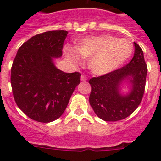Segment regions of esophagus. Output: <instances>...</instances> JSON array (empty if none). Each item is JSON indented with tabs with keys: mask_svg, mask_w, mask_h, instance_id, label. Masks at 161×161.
Instances as JSON below:
<instances>
[{
	"mask_svg": "<svg viewBox=\"0 0 161 161\" xmlns=\"http://www.w3.org/2000/svg\"><path fill=\"white\" fill-rule=\"evenodd\" d=\"M80 80L81 81H86L87 80V76H85V75H81V76H80Z\"/></svg>",
	"mask_w": 161,
	"mask_h": 161,
	"instance_id": "1",
	"label": "esophagus"
}]
</instances>
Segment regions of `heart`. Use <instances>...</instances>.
<instances>
[{
  "label": "heart",
  "instance_id": "1",
  "mask_svg": "<svg viewBox=\"0 0 161 161\" xmlns=\"http://www.w3.org/2000/svg\"><path fill=\"white\" fill-rule=\"evenodd\" d=\"M133 45L125 38L110 35L84 38L78 42L76 49H65L67 57L75 64H79L82 57L89 59V67L97 75H106L117 70L130 57Z\"/></svg>",
  "mask_w": 161,
  "mask_h": 161
}]
</instances>
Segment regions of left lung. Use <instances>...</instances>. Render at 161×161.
Segmentation results:
<instances>
[{
    "label": "left lung",
    "instance_id": "8db88e82",
    "mask_svg": "<svg viewBox=\"0 0 161 161\" xmlns=\"http://www.w3.org/2000/svg\"><path fill=\"white\" fill-rule=\"evenodd\" d=\"M130 63L110 73L89 80L91 93L89 103L98 117L106 122L126 119L133 113L143 98L147 68L143 52L137 43ZM124 81L129 83L128 93H120Z\"/></svg>",
    "mask_w": 161,
    "mask_h": 161
}]
</instances>
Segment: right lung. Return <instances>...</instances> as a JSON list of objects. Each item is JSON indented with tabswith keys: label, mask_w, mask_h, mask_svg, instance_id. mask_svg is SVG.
<instances>
[{
	"label": "right lung",
	"mask_w": 161,
	"mask_h": 161,
	"mask_svg": "<svg viewBox=\"0 0 161 161\" xmlns=\"http://www.w3.org/2000/svg\"><path fill=\"white\" fill-rule=\"evenodd\" d=\"M67 31L33 36L20 47L11 68V86L19 109L30 119L50 123L66 109L80 73L58 69L53 59L62 56Z\"/></svg>",
	"instance_id": "obj_1"
}]
</instances>
